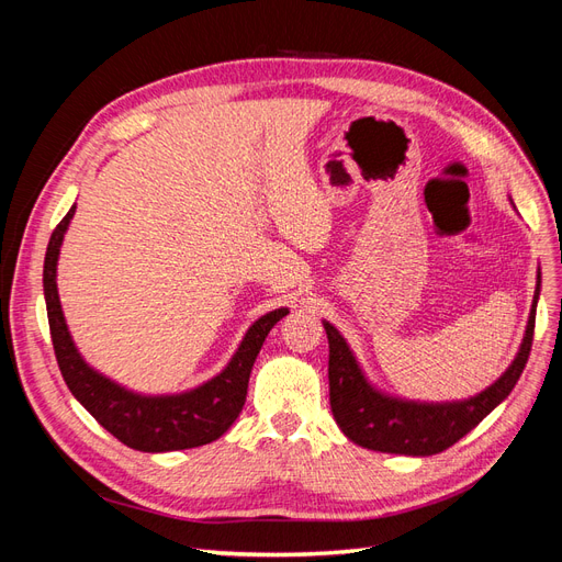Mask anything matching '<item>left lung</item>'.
Here are the masks:
<instances>
[{
  "instance_id": "obj_1",
  "label": "left lung",
  "mask_w": 562,
  "mask_h": 562,
  "mask_svg": "<svg viewBox=\"0 0 562 562\" xmlns=\"http://www.w3.org/2000/svg\"><path fill=\"white\" fill-rule=\"evenodd\" d=\"M539 288L541 271L537 274V291L530 318H527L522 345L514 363L506 368V372L495 384L481 391L479 396L452 403H419L382 394L380 389L366 380L347 339L339 335L333 323L323 321L330 345V411L337 427L356 446L378 452L427 457L454 446L459 438L467 436L473 427H479L512 394V389L522 375L527 356H530L532 349Z\"/></svg>"
}]
</instances>
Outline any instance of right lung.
<instances>
[{
    "label": "right lung",
    "instance_id": "obj_1",
    "mask_svg": "<svg viewBox=\"0 0 562 562\" xmlns=\"http://www.w3.org/2000/svg\"><path fill=\"white\" fill-rule=\"evenodd\" d=\"M72 206L50 234L44 258V297L56 361L72 396L124 446L140 452H171L213 443L239 417L248 394V378L265 337L288 314L285 307L260 316L248 328L227 368L196 389L168 396H143L100 375L77 351L60 310L56 267L63 236L75 215Z\"/></svg>",
    "mask_w": 562,
    "mask_h": 562
}]
</instances>
